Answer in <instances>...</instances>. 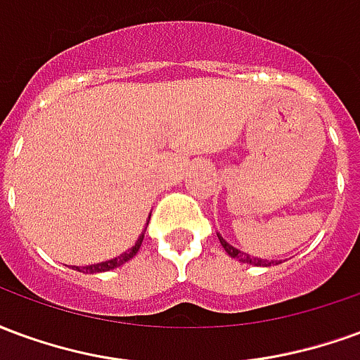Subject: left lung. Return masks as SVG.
<instances>
[{"label":"left lung","instance_id":"left-lung-1","mask_svg":"<svg viewBox=\"0 0 360 360\" xmlns=\"http://www.w3.org/2000/svg\"><path fill=\"white\" fill-rule=\"evenodd\" d=\"M218 239L219 243H221V247H224V250H226L227 255L231 258H237L239 262H243V264H252V266H271V264H279V262H276V260H262V258H257V257H250V255H247V252H243V250L235 249L233 245H229V243L221 237V235L218 233Z\"/></svg>","mask_w":360,"mask_h":360}]
</instances>
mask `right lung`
<instances>
[{
	"label": "right lung",
	"mask_w": 360,
	"mask_h": 360,
	"mask_svg": "<svg viewBox=\"0 0 360 360\" xmlns=\"http://www.w3.org/2000/svg\"><path fill=\"white\" fill-rule=\"evenodd\" d=\"M148 226V224H146ZM146 231V229H144ZM144 231H142L141 235H139V239H136V243H134L131 249L127 250V252H123V255H119V257L111 258V260H105V262H98V264H92V266H75L73 270L77 271H82V274H100V271H110V270H115V268H119V266H123L125 262H129L131 258L139 252V249H141L142 245V239H144Z\"/></svg>",
	"instance_id": "right-lung-1"
}]
</instances>
